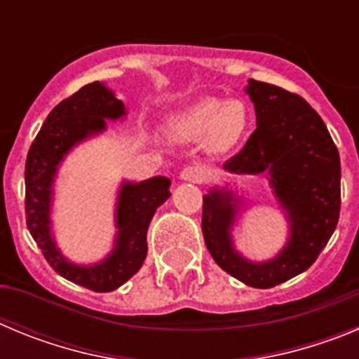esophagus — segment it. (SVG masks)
Returning a JSON list of instances; mask_svg holds the SVG:
<instances>
[{"label": "esophagus", "instance_id": "obj_1", "mask_svg": "<svg viewBox=\"0 0 359 359\" xmlns=\"http://www.w3.org/2000/svg\"><path fill=\"white\" fill-rule=\"evenodd\" d=\"M180 177H182L183 182L201 183L205 182V177H207V170L203 169L201 165H189V167H185V169L180 172Z\"/></svg>", "mask_w": 359, "mask_h": 359}]
</instances>
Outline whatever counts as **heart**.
Segmentation results:
<instances>
[{
	"instance_id": "1",
	"label": "heart",
	"mask_w": 359,
	"mask_h": 359,
	"mask_svg": "<svg viewBox=\"0 0 359 359\" xmlns=\"http://www.w3.org/2000/svg\"><path fill=\"white\" fill-rule=\"evenodd\" d=\"M248 128V111L241 100L203 98L170 118V131L187 142L207 140L217 151H226L241 140Z\"/></svg>"
}]
</instances>
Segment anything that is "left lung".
Segmentation results:
<instances>
[{"label":"left lung","instance_id":"1","mask_svg":"<svg viewBox=\"0 0 359 359\" xmlns=\"http://www.w3.org/2000/svg\"><path fill=\"white\" fill-rule=\"evenodd\" d=\"M257 129L243 151L223 165L230 174H262L287 221V241L268 261H252L233 244L244 208L230 183L203 196L201 230L217 266L246 286L273 287L306 271L340 217V154L320 115L298 95L250 79Z\"/></svg>","mask_w":359,"mask_h":359}]
</instances>
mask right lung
Instances as JSON below:
<instances>
[{
    "label": "right lung",
    "mask_w": 359,
    "mask_h": 359,
    "mask_svg": "<svg viewBox=\"0 0 359 359\" xmlns=\"http://www.w3.org/2000/svg\"><path fill=\"white\" fill-rule=\"evenodd\" d=\"M128 109L102 82H91L52 109L32 144L25 167L27 226L44 259L66 280L97 293L120 287L142 268L147 257V228L160 205L170 198V180H123L116 194L115 239L102 261L77 264L57 246L52 230L53 185L59 167L82 142L102 135L107 120H123Z\"/></svg>",
    "instance_id": "obj_1"
}]
</instances>
